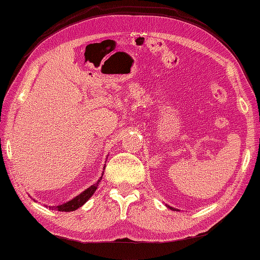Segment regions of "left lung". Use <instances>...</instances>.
<instances>
[{"instance_id":"left-lung-1","label":"left lung","mask_w":260,"mask_h":260,"mask_svg":"<svg viewBox=\"0 0 260 260\" xmlns=\"http://www.w3.org/2000/svg\"><path fill=\"white\" fill-rule=\"evenodd\" d=\"M167 208H170L171 210H173V211H175V209H174V208H172V206H169V205H167Z\"/></svg>"}]
</instances>
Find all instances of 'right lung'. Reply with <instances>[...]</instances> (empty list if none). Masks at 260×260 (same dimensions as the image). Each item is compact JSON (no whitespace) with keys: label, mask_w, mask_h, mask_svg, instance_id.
<instances>
[{"label":"right lung","mask_w":260,"mask_h":260,"mask_svg":"<svg viewBox=\"0 0 260 260\" xmlns=\"http://www.w3.org/2000/svg\"><path fill=\"white\" fill-rule=\"evenodd\" d=\"M105 167V166H104ZM103 175V174H102ZM102 180V177L100 178V180L93 186H90L89 188H87L85 191H82L81 193H79L78 196L74 197L73 200L67 202V203L61 204V205H57V206H49V209L51 210H57V211H61V212H71V211H76L77 209L81 208V206L86 203V202L93 196V193L96 191V189L99 187V183Z\"/></svg>","instance_id":"obj_1"}]
</instances>
